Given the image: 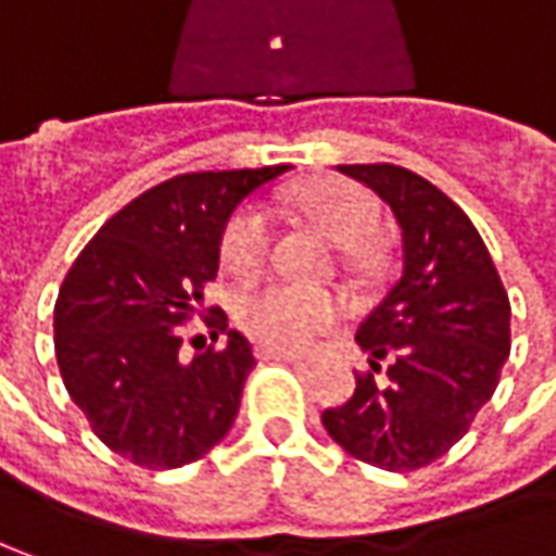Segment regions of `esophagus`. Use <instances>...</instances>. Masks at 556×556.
<instances>
[{"instance_id":"34e87169","label":"esophagus","mask_w":556,"mask_h":556,"mask_svg":"<svg viewBox=\"0 0 556 556\" xmlns=\"http://www.w3.org/2000/svg\"><path fill=\"white\" fill-rule=\"evenodd\" d=\"M257 358H264V362H302V355L282 352V349H270V345H257Z\"/></svg>"}]
</instances>
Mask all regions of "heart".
Instances as JSON below:
<instances>
[{
	"instance_id": "1",
	"label": "heart",
	"mask_w": 556,
	"mask_h": 556,
	"mask_svg": "<svg viewBox=\"0 0 556 556\" xmlns=\"http://www.w3.org/2000/svg\"><path fill=\"white\" fill-rule=\"evenodd\" d=\"M292 204L343 251H368L380 232L377 201L352 181H311L295 191ZM270 236L274 229L264 207L236 211L219 239L223 264L232 274H254L270 251ZM236 320L257 343L282 352H305L320 337L337 330L343 320V305L327 292L264 282L236 299Z\"/></svg>"
}]
</instances>
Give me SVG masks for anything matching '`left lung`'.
Masks as SVG:
<instances>
[{"mask_svg": "<svg viewBox=\"0 0 556 556\" xmlns=\"http://www.w3.org/2000/svg\"><path fill=\"white\" fill-rule=\"evenodd\" d=\"M393 211L403 270L355 343L371 371L352 400L320 415L349 456L421 469L459 441L501 380L509 355V299L472 219L438 185L393 163L340 166Z\"/></svg>", "mask_w": 556, "mask_h": 556, "instance_id": "8db88e82", "label": "left lung"}]
</instances>
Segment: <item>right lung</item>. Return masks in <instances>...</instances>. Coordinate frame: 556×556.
I'll return each mask as SVG.
<instances>
[{"label":"right lung","mask_w":556,"mask_h":556,"mask_svg":"<svg viewBox=\"0 0 556 556\" xmlns=\"http://www.w3.org/2000/svg\"><path fill=\"white\" fill-rule=\"evenodd\" d=\"M289 166L185 173L153 185L84 245L55 299V362L90 431L141 469H179L239 415L254 349L216 308L191 362L181 324L204 305L219 239L239 201Z\"/></svg>","instance_id":"1"}]
</instances>
